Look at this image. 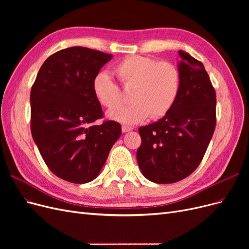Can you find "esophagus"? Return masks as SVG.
<instances>
[{"label":"esophagus","instance_id":"1","mask_svg":"<svg viewBox=\"0 0 249 249\" xmlns=\"http://www.w3.org/2000/svg\"><path fill=\"white\" fill-rule=\"evenodd\" d=\"M133 129L131 126H126V125H123L122 126V131H123V133H127V132H130V131H132Z\"/></svg>","mask_w":249,"mask_h":249}]
</instances>
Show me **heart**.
I'll return each mask as SVG.
<instances>
[{
    "label": "heart",
    "mask_w": 249,
    "mask_h": 249,
    "mask_svg": "<svg viewBox=\"0 0 249 249\" xmlns=\"http://www.w3.org/2000/svg\"><path fill=\"white\" fill-rule=\"evenodd\" d=\"M115 76L125 89H131L130 106L117 108L122 104L119 88L106 72L97 73L92 81L96 101L108 109L107 117L124 124H136L148 116L152 119L167 114L175 104L179 86L177 67L166 61L132 55L115 65Z\"/></svg>",
    "instance_id": "1"
}]
</instances>
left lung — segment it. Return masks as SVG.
Masks as SVG:
<instances>
[{"label":"left lung","mask_w":249,"mask_h":249,"mask_svg":"<svg viewBox=\"0 0 249 249\" xmlns=\"http://www.w3.org/2000/svg\"><path fill=\"white\" fill-rule=\"evenodd\" d=\"M178 92L161 119L138 131L139 168L150 182L172 184L190 176L201 162L216 125V93L201 62L178 51Z\"/></svg>","instance_id":"1"}]
</instances>
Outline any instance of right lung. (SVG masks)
I'll return each instance as SVG.
<instances>
[{"label":"right lung","instance_id":"add662e5","mask_svg":"<svg viewBox=\"0 0 249 249\" xmlns=\"http://www.w3.org/2000/svg\"><path fill=\"white\" fill-rule=\"evenodd\" d=\"M113 55L71 47L50 56L31 89V132L43 161L58 178L73 184L93 180L122 135L118 123L103 116L92 81Z\"/></svg>","mask_w":249,"mask_h":249}]
</instances>
